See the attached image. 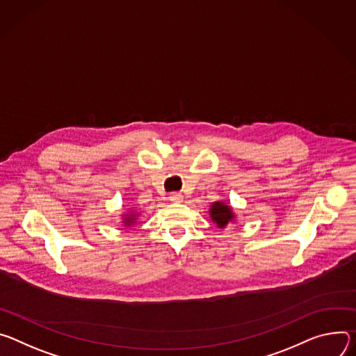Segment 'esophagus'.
Masks as SVG:
<instances>
[{
    "label": "esophagus",
    "instance_id": "34e87169",
    "mask_svg": "<svg viewBox=\"0 0 356 356\" xmlns=\"http://www.w3.org/2000/svg\"><path fill=\"white\" fill-rule=\"evenodd\" d=\"M170 201H171V202H181V201H182V193H179V192H171V193H170Z\"/></svg>",
    "mask_w": 356,
    "mask_h": 356
}]
</instances>
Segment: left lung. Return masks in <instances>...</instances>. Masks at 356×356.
Segmentation results:
<instances>
[{"label":"left lung","instance_id":"obj_1","mask_svg":"<svg viewBox=\"0 0 356 356\" xmlns=\"http://www.w3.org/2000/svg\"><path fill=\"white\" fill-rule=\"evenodd\" d=\"M211 216H212V220L216 222V225L219 227H225L233 219L232 209L222 202L213 204V207L211 209Z\"/></svg>","mask_w":356,"mask_h":356}]
</instances>
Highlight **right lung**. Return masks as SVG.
I'll list each match as a JSON object with an SVG mask.
<instances>
[{
    "instance_id": "1",
    "label": "right lung",
    "mask_w": 356,
    "mask_h": 356,
    "mask_svg": "<svg viewBox=\"0 0 356 356\" xmlns=\"http://www.w3.org/2000/svg\"><path fill=\"white\" fill-rule=\"evenodd\" d=\"M131 218H133V215H131ZM126 223H133V220H131V219H129V218H127V219H126Z\"/></svg>"
}]
</instances>
